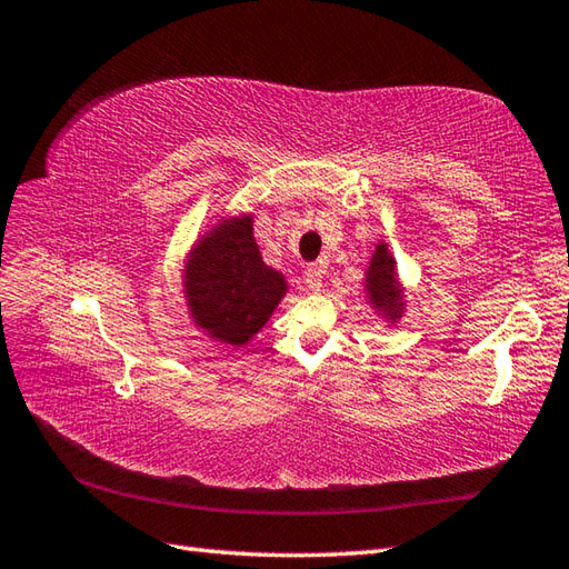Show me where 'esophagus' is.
Instances as JSON below:
<instances>
[{
  "label": "esophagus",
  "instance_id": "34e87169",
  "mask_svg": "<svg viewBox=\"0 0 569 569\" xmlns=\"http://www.w3.org/2000/svg\"><path fill=\"white\" fill-rule=\"evenodd\" d=\"M322 278H325V266L322 263L308 266V269H306V283H308L310 291H320Z\"/></svg>",
  "mask_w": 569,
  "mask_h": 569
}]
</instances>
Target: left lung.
I'll return each mask as SVG.
<instances>
[{
    "label": "left lung",
    "mask_w": 569,
    "mask_h": 569,
    "mask_svg": "<svg viewBox=\"0 0 569 569\" xmlns=\"http://www.w3.org/2000/svg\"><path fill=\"white\" fill-rule=\"evenodd\" d=\"M367 291L373 306L389 312L391 318L401 316V288H398L393 259L386 244H379L377 251H373V259L367 273Z\"/></svg>",
    "instance_id": "obj_1"
}]
</instances>
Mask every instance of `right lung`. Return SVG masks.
<instances>
[{
	"mask_svg": "<svg viewBox=\"0 0 569 569\" xmlns=\"http://www.w3.org/2000/svg\"><path fill=\"white\" fill-rule=\"evenodd\" d=\"M283 293V276L261 261L251 217L217 224L186 266L190 316L227 345L249 342Z\"/></svg>",
	"mask_w": 569,
	"mask_h": 569,
	"instance_id": "add662e5",
	"label": "right lung"
}]
</instances>
